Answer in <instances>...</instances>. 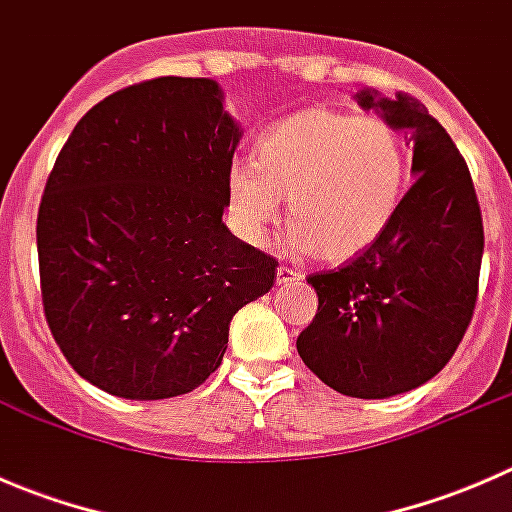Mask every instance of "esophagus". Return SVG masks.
Masks as SVG:
<instances>
[{"instance_id": "obj_1", "label": "esophagus", "mask_w": 512, "mask_h": 512, "mask_svg": "<svg viewBox=\"0 0 512 512\" xmlns=\"http://www.w3.org/2000/svg\"><path fill=\"white\" fill-rule=\"evenodd\" d=\"M304 280V275L302 272H297V270H292V267H277V285L280 287H285V285H294V282H302Z\"/></svg>"}]
</instances>
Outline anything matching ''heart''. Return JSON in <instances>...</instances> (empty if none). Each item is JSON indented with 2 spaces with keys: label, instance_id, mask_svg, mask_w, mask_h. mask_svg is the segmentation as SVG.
Instances as JSON below:
<instances>
[{
  "label": "heart",
  "instance_id": "b5f03b06",
  "mask_svg": "<svg viewBox=\"0 0 512 512\" xmlns=\"http://www.w3.org/2000/svg\"><path fill=\"white\" fill-rule=\"evenodd\" d=\"M406 185L409 153L394 126L317 106L270 123L255 158L232 160L225 208L232 232L260 247L287 200V250L347 262L389 230Z\"/></svg>",
  "mask_w": 512,
  "mask_h": 512
}]
</instances>
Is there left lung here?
<instances>
[{"label":"left lung","mask_w":512,"mask_h":512,"mask_svg":"<svg viewBox=\"0 0 512 512\" xmlns=\"http://www.w3.org/2000/svg\"><path fill=\"white\" fill-rule=\"evenodd\" d=\"M356 103L409 133L416 183L369 250L309 275L319 307L297 352L339 394L389 399L433 379L461 344L476 309L483 218L466 160L421 101L364 89Z\"/></svg>","instance_id":"1"}]
</instances>
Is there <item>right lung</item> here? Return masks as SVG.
<instances>
[{"label": "right lung", "instance_id": "1", "mask_svg": "<svg viewBox=\"0 0 512 512\" xmlns=\"http://www.w3.org/2000/svg\"><path fill=\"white\" fill-rule=\"evenodd\" d=\"M240 136L218 81L160 76L96 103L61 148L36 218L41 302L106 394L198 389L237 309L270 292L277 260L223 223Z\"/></svg>", "mask_w": 512, "mask_h": 512}]
</instances>
